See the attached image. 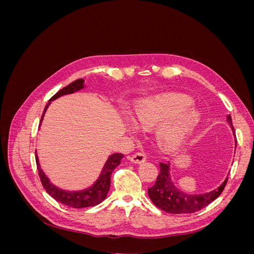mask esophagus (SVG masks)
<instances>
[{"instance_id": "1", "label": "esophagus", "mask_w": 254, "mask_h": 254, "mask_svg": "<svg viewBox=\"0 0 254 254\" xmlns=\"http://www.w3.org/2000/svg\"><path fill=\"white\" fill-rule=\"evenodd\" d=\"M129 159H130V162H132L134 164H141L146 161V156L142 152H136Z\"/></svg>"}]
</instances>
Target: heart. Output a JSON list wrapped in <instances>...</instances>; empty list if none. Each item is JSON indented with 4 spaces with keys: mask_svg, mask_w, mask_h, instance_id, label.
<instances>
[{
    "mask_svg": "<svg viewBox=\"0 0 254 254\" xmlns=\"http://www.w3.org/2000/svg\"><path fill=\"white\" fill-rule=\"evenodd\" d=\"M190 98L178 94H159L144 99L136 108V120L144 127L159 124L158 142L166 150L180 148L199 124L200 115L190 109Z\"/></svg>",
    "mask_w": 254,
    "mask_h": 254,
    "instance_id": "obj_1",
    "label": "heart"
}]
</instances>
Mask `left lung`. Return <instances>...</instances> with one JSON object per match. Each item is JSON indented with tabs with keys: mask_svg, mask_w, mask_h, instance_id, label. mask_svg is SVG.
I'll use <instances>...</instances> for the list:
<instances>
[{
	"mask_svg": "<svg viewBox=\"0 0 254 254\" xmlns=\"http://www.w3.org/2000/svg\"><path fill=\"white\" fill-rule=\"evenodd\" d=\"M227 121L234 132L231 115H227ZM227 181L228 178L217 190H214L210 193L201 195L186 194L177 189L172 182L170 162L167 164L160 163V174L158 175L156 183L148 189V196L153 204L166 213L190 214L203 209L204 206L219 197L226 187Z\"/></svg>",
	"mask_w": 254,
	"mask_h": 254,
	"instance_id": "left-lung-1",
	"label": "left lung"
}]
</instances>
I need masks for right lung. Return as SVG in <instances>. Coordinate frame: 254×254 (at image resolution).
Listing matches in <instances>:
<instances>
[{
  "label": "right lung",
  "instance_id": "right-lung-1",
  "mask_svg": "<svg viewBox=\"0 0 254 254\" xmlns=\"http://www.w3.org/2000/svg\"><path fill=\"white\" fill-rule=\"evenodd\" d=\"M83 82H84V80L80 78V79H77V80L71 82L68 86L58 91L57 93L50 99L48 105L45 106L42 118L40 121V124L43 120L44 113L49 108V106L52 101H54V99H56L63 95L71 94V93H74V92H76V91L82 89L84 87ZM123 157H124L123 153H113V155H111L108 158V160H107V162L104 165V168L101 173V176L98 177V179L96 180V182L93 184V186L86 189V190H76V191L61 190V189L54 186V184H52L48 177L44 175L43 171L41 170V166L39 164V160H38L37 152H36V163H37L38 174H39L42 186H43L44 190H47V193L49 195H51L54 199H55V200H57L60 203L65 204V205L71 206V207H75V209H82V207L97 205L107 197V194H108L109 189H110L111 174L113 173L114 168L120 165L121 160L123 159Z\"/></svg>",
  "mask_w": 254,
  "mask_h": 254
}]
</instances>
